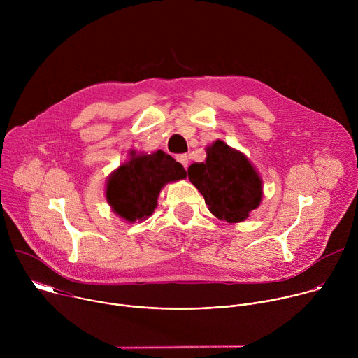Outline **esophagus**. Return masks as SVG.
I'll return each mask as SVG.
<instances>
[{"label": "esophagus", "instance_id": "esophagus-1", "mask_svg": "<svg viewBox=\"0 0 358 358\" xmlns=\"http://www.w3.org/2000/svg\"><path fill=\"white\" fill-rule=\"evenodd\" d=\"M177 162H178V163H181V166L187 170L188 163H189V159H188V156H187V155H180V156H177Z\"/></svg>", "mask_w": 358, "mask_h": 358}]
</instances>
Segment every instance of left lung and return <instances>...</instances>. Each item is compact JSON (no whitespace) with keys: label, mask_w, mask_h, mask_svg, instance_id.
<instances>
[{"label":"left lung","mask_w":358,"mask_h":358,"mask_svg":"<svg viewBox=\"0 0 358 358\" xmlns=\"http://www.w3.org/2000/svg\"><path fill=\"white\" fill-rule=\"evenodd\" d=\"M207 159L188 167L191 184L202 194L210 213L221 221L238 224L257 210L264 198V182L242 151L222 140L206 147Z\"/></svg>","instance_id":"obj_1"}]
</instances>
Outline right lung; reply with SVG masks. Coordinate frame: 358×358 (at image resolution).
<instances>
[{"label":"right lung","mask_w":358,"mask_h":358,"mask_svg":"<svg viewBox=\"0 0 358 358\" xmlns=\"http://www.w3.org/2000/svg\"><path fill=\"white\" fill-rule=\"evenodd\" d=\"M182 178H185L184 167L163 150L152 152L130 150L129 160L110 173L105 194L112 211L133 224L155 213L166 184Z\"/></svg>","instance_id":"obj_1"}]
</instances>
